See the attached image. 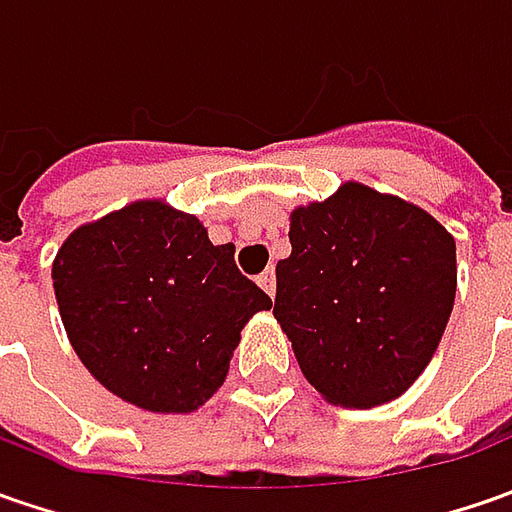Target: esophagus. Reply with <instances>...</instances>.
<instances>
[{"label":"esophagus","instance_id":"34e87169","mask_svg":"<svg viewBox=\"0 0 512 512\" xmlns=\"http://www.w3.org/2000/svg\"><path fill=\"white\" fill-rule=\"evenodd\" d=\"M256 282L265 287L267 296H276V276H273V267H267L265 273H259V279H256Z\"/></svg>","mask_w":512,"mask_h":512}]
</instances>
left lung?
Here are the masks:
<instances>
[{
    "mask_svg": "<svg viewBox=\"0 0 512 512\" xmlns=\"http://www.w3.org/2000/svg\"><path fill=\"white\" fill-rule=\"evenodd\" d=\"M273 316L327 402L402 396L442 342L456 299V242L430 213L347 182L290 216Z\"/></svg>",
    "mask_w": 512,
    "mask_h": 512,
    "instance_id": "1",
    "label": "left lung"
}]
</instances>
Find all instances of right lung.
<instances>
[{"label": "right lung", "instance_id": "1", "mask_svg": "<svg viewBox=\"0 0 512 512\" xmlns=\"http://www.w3.org/2000/svg\"><path fill=\"white\" fill-rule=\"evenodd\" d=\"M76 356L119 399L190 413L225 382L247 319L273 302L202 222L136 202L79 227L53 262Z\"/></svg>", "mask_w": 512, "mask_h": 512}]
</instances>
